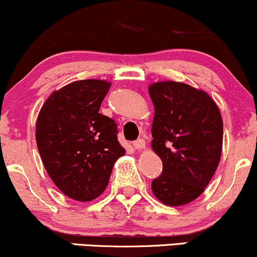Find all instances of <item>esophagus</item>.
Returning <instances> with one entry per match:
<instances>
[{
	"label": "esophagus",
	"instance_id": "esophagus-1",
	"mask_svg": "<svg viewBox=\"0 0 257 257\" xmlns=\"http://www.w3.org/2000/svg\"><path fill=\"white\" fill-rule=\"evenodd\" d=\"M133 146H134V148H137V150H141V148L145 147V140L144 139H138V140L133 142Z\"/></svg>",
	"mask_w": 257,
	"mask_h": 257
}]
</instances>
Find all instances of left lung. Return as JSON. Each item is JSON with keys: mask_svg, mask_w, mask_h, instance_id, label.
Segmentation results:
<instances>
[{"mask_svg": "<svg viewBox=\"0 0 257 257\" xmlns=\"http://www.w3.org/2000/svg\"><path fill=\"white\" fill-rule=\"evenodd\" d=\"M150 95L156 110L152 148L163 162L153 194L168 206L185 205L203 193L218 168L220 111L206 92L187 83H153Z\"/></svg>", "mask_w": 257, "mask_h": 257, "instance_id": "left-lung-1", "label": "left lung"}]
</instances>
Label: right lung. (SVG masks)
Returning <instances> with one entry per match:
<instances>
[{
  "instance_id": "add662e5",
  "label": "right lung",
  "mask_w": 257,
  "mask_h": 257,
  "mask_svg": "<svg viewBox=\"0 0 257 257\" xmlns=\"http://www.w3.org/2000/svg\"><path fill=\"white\" fill-rule=\"evenodd\" d=\"M111 83L80 80L54 92L40 110L36 141L44 168L62 193L91 201L107 187L125 153L115 119L99 112Z\"/></svg>"
}]
</instances>
